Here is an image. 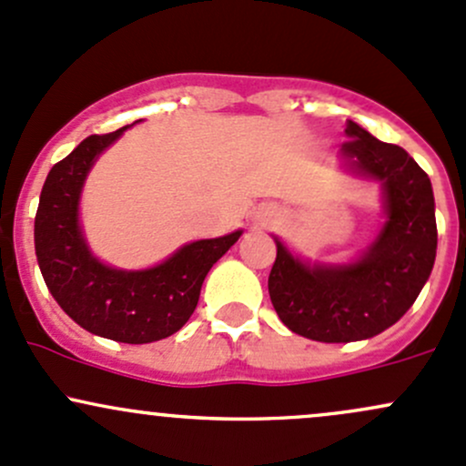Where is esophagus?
<instances>
[{
	"label": "esophagus",
	"mask_w": 466,
	"mask_h": 466,
	"mask_svg": "<svg viewBox=\"0 0 466 466\" xmlns=\"http://www.w3.org/2000/svg\"><path fill=\"white\" fill-rule=\"evenodd\" d=\"M277 218H279V212L277 208H272V205H261V208L257 209V214H254V220H257L258 225H270Z\"/></svg>",
	"instance_id": "34e87169"
}]
</instances>
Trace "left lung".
Wrapping results in <instances>:
<instances>
[{
    "label": "left lung",
    "mask_w": 466,
    "mask_h": 466,
    "mask_svg": "<svg viewBox=\"0 0 466 466\" xmlns=\"http://www.w3.org/2000/svg\"><path fill=\"white\" fill-rule=\"evenodd\" d=\"M341 167L380 183L384 223L350 263H310L274 237L268 290L279 319L323 344L370 339L406 315L433 270L438 249L433 187L424 169L398 145L349 120Z\"/></svg>",
    "instance_id": "8db88e82"
}]
</instances>
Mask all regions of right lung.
Segmentation results:
<instances>
[{"label": "right lung", "mask_w": 466, "mask_h": 466, "mask_svg": "<svg viewBox=\"0 0 466 466\" xmlns=\"http://www.w3.org/2000/svg\"><path fill=\"white\" fill-rule=\"evenodd\" d=\"M89 136L44 180L35 214V254L46 288L77 326L122 344H151L187 323L209 268L228 252L243 229L200 238L176 249L158 266L122 270L91 252L80 223L85 180L102 151L120 138Z\"/></svg>", "instance_id": "add662e5"}]
</instances>
